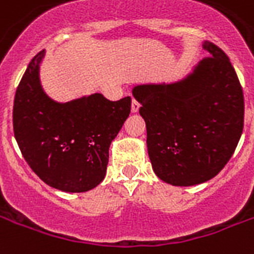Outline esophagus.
<instances>
[{
	"instance_id": "34e87169",
	"label": "esophagus",
	"mask_w": 254,
	"mask_h": 254,
	"mask_svg": "<svg viewBox=\"0 0 254 254\" xmlns=\"http://www.w3.org/2000/svg\"><path fill=\"white\" fill-rule=\"evenodd\" d=\"M138 109H140V103L137 102L136 99H133L132 101V113H137L138 112Z\"/></svg>"
}]
</instances>
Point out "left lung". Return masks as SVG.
Returning a JSON list of instances; mask_svg holds the SVG:
<instances>
[{
    "mask_svg": "<svg viewBox=\"0 0 254 254\" xmlns=\"http://www.w3.org/2000/svg\"><path fill=\"white\" fill-rule=\"evenodd\" d=\"M208 52L192 74L175 83L140 84L152 168L172 186L213 179L233 156L244 129V93L234 67L219 47Z\"/></svg>",
    "mask_w": 254,
    "mask_h": 254,
    "instance_id": "obj_1",
    "label": "left lung"
}]
</instances>
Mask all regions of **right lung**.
<instances>
[{"instance_id": "obj_1", "label": "right lung", "mask_w": 254, "mask_h": 254, "mask_svg": "<svg viewBox=\"0 0 254 254\" xmlns=\"http://www.w3.org/2000/svg\"><path fill=\"white\" fill-rule=\"evenodd\" d=\"M44 50L28 64L14 95L13 130L32 171L54 189L84 192L106 175L109 146L130 113V97L109 101L102 94L71 102L43 91L39 68Z\"/></svg>"}]
</instances>
